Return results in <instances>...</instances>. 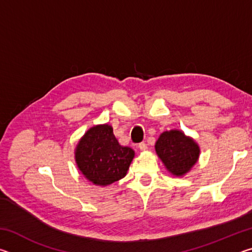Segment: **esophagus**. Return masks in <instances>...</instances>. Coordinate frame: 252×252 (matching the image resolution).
<instances>
[{"instance_id": "obj_1", "label": "esophagus", "mask_w": 252, "mask_h": 252, "mask_svg": "<svg viewBox=\"0 0 252 252\" xmlns=\"http://www.w3.org/2000/svg\"><path fill=\"white\" fill-rule=\"evenodd\" d=\"M139 149H140V150H141V151H146L147 149H148V146H147V144L144 143V142H142V143L139 144Z\"/></svg>"}]
</instances>
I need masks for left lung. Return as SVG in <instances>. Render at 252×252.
I'll return each instance as SVG.
<instances>
[{
	"label": "left lung",
	"instance_id": "left-lung-1",
	"mask_svg": "<svg viewBox=\"0 0 252 252\" xmlns=\"http://www.w3.org/2000/svg\"><path fill=\"white\" fill-rule=\"evenodd\" d=\"M156 152L173 177H183L198 162L200 147L193 138L173 129L160 134L156 142Z\"/></svg>",
	"mask_w": 252,
	"mask_h": 252
}]
</instances>
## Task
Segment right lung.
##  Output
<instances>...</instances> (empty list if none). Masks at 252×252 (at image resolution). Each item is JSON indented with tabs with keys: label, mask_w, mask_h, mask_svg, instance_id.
Returning <instances> with one entry per match:
<instances>
[{
	"label": "right lung",
	"mask_w": 252,
	"mask_h": 252,
	"mask_svg": "<svg viewBox=\"0 0 252 252\" xmlns=\"http://www.w3.org/2000/svg\"><path fill=\"white\" fill-rule=\"evenodd\" d=\"M134 151L122 147L108 123L89 129L74 150L76 167L93 185L106 187L125 178Z\"/></svg>",
	"instance_id": "add662e5"
}]
</instances>
